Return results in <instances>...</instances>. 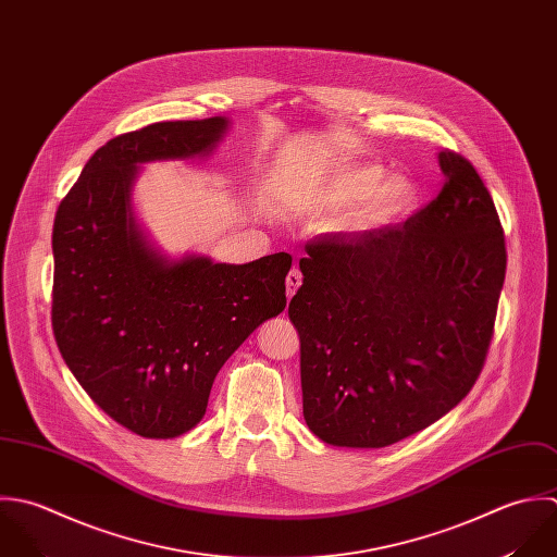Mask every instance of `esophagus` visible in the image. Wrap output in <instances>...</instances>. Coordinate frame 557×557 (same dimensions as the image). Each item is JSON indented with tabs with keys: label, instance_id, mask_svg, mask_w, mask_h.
Here are the masks:
<instances>
[{
	"label": "esophagus",
	"instance_id": "esophagus-1",
	"mask_svg": "<svg viewBox=\"0 0 557 557\" xmlns=\"http://www.w3.org/2000/svg\"><path fill=\"white\" fill-rule=\"evenodd\" d=\"M300 283H302V274H300V270H298V268H292V270H289V274H287V278H285V285H287V298H292V296L296 294V289L300 287Z\"/></svg>",
	"mask_w": 557,
	"mask_h": 557
}]
</instances>
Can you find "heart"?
Listing matches in <instances>:
<instances>
[{
	"instance_id": "heart-1",
	"label": "heart",
	"mask_w": 557,
	"mask_h": 557,
	"mask_svg": "<svg viewBox=\"0 0 557 557\" xmlns=\"http://www.w3.org/2000/svg\"><path fill=\"white\" fill-rule=\"evenodd\" d=\"M382 173L373 166H346L335 171L331 177L315 191L318 207H339L352 200L363 198L368 193L370 197L359 207L352 215L350 224L359 228L377 226L393 222L408 213L417 200V187L406 177H391L380 182Z\"/></svg>"
}]
</instances>
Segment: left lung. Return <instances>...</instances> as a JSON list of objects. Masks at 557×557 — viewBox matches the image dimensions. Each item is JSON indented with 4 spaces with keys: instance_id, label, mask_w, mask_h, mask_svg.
<instances>
[{
    "instance_id": "8db88e82",
    "label": "left lung",
    "mask_w": 557,
    "mask_h": 557,
    "mask_svg": "<svg viewBox=\"0 0 557 557\" xmlns=\"http://www.w3.org/2000/svg\"><path fill=\"white\" fill-rule=\"evenodd\" d=\"M404 224L307 242L289 302L302 412L337 447H386L449 412L486 363L506 278V235L469 160Z\"/></svg>"
}]
</instances>
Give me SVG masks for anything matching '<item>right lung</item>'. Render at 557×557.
I'll return each mask as SVG.
<instances>
[{"mask_svg": "<svg viewBox=\"0 0 557 557\" xmlns=\"http://www.w3.org/2000/svg\"><path fill=\"white\" fill-rule=\"evenodd\" d=\"M226 125L220 116L164 121L112 138L55 211V344L90 399L145 438L191 430L224 361L287 305L292 255L244 265L207 257L169 261L136 224V166L202 156Z\"/></svg>", "mask_w": 557, "mask_h": 557, "instance_id": "right-lung-1", "label": "right lung"}]
</instances>
